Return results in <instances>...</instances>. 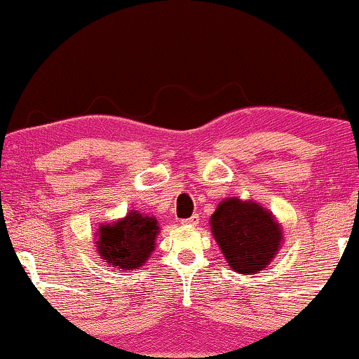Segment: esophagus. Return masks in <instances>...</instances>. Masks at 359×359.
I'll use <instances>...</instances> for the list:
<instances>
[{
	"mask_svg": "<svg viewBox=\"0 0 359 359\" xmlns=\"http://www.w3.org/2000/svg\"><path fill=\"white\" fill-rule=\"evenodd\" d=\"M198 220H201V217H198V213H195V215L190 217V219L182 220V224L187 225V226H194V225L198 224Z\"/></svg>",
	"mask_w": 359,
	"mask_h": 359,
	"instance_id": "obj_1",
	"label": "esophagus"
}]
</instances>
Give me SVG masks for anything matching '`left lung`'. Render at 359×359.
Listing matches in <instances>:
<instances>
[{"label": "left lung", "mask_w": 359, "mask_h": 359, "mask_svg": "<svg viewBox=\"0 0 359 359\" xmlns=\"http://www.w3.org/2000/svg\"><path fill=\"white\" fill-rule=\"evenodd\" d=\"M210 226L226 263L243 275L265 269L283 242L281 226L271 212L252 201H222L212 213Z\"/></svg>", "instance_id": "left-lung-1"}]
</instances>
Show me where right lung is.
<instances>
[{
	"label": "right lung",
	"instance_id": "right-lung-1",
	"mask_svg": "<svg viewBox=\"0 0 359 359\" xmlns=\"http://www.w3.org/2000/svg\"><path fill=\"white\" fill-rule=\"evenodd\" d=\"M157 233L156 217L130 210L124 219L99 226L96 248L99 257L117 271L135 270L151 257Z\"/></svg>",
	"mask_w": 359,
	"mask_h": 359
}]
</instances>
